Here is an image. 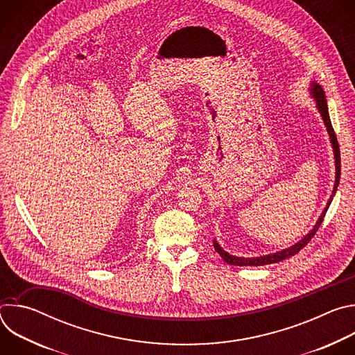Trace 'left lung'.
Masks as SVG:
<instances>
[{
  "mask_svg": "<svg viewBox=\"0 0 355 355\" xmlns=\"http://www.w3.org/2000/svg\"><path fill=\"white\" fill-rule=\"evenodd\" d=\"M311 91H312V94H313V96H315V99H316L318 110H319V112H320V115H322V118H323V121H324V125H326V128H327V132H329V135H330L331 144H333V148H334V157H336V184H334L333 195H331L330 200L327 202V207L324 208L322 216L319 218V220H318V223L315 225V227L312 229V232H309V234L303 237L299 243H296V244H293L292 247L285 248V250H282V251H277V252H272V254L261 256V257H256V259H241V257L230 256L229 252H226V251L218 244V241L215 240V241H214L215 250L219 252L220 257L225 260V263H227V264H230V266H266V264H274V263L282 261V260H285V259H289V257L297 254V252H299L303 247H305V245L312 240V237L316 234V232L319 230V227H320V225H322V222H323V219H324V216H326V212H327V209H329V205L331 204L333 196H334V193H336V191H337V185H338V182H340V174H341V173H340V171H341V168H340V167H341V162H340V146H338V141H337L334 129H333V126H331V121H330V116H329V110H327V103H326V96H324L323 88H322L319 84L313 83Z\"/></svg>",
  "mask_w": 355,
  "mask_h": 355,
  "instance_id": "left-lung-1",
  "label": "left lung"
}]
</instances>
